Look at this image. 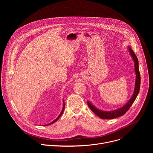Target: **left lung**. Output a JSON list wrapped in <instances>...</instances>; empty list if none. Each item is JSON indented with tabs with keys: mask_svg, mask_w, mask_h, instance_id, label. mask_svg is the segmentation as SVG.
Instances as JSON below:
<instances>
[{
	"mask_svg": "<svg viewBox=\"0 0 153 153\" xmlns=\"http://www.w3.org/2000/svg\"><path fill=\"white\" fill-rule=\"evenodd\" d=\"M129 53L132 56V57L133 59V60L134 62V67H135V72L136 74V83H135V89L134 91V94L131 98L130 99V100L127 103H126L123 107L117 109V110L111 111H103L98 110L96 107H94L90 102L88 101L87 103H88V105L89 108L91 109V111L94 112L97 116H99L100 118L103 119H114L118 117H120L121 116L124 115L127 111L129 110V108L131 106L134 102L135 101L139 90H140V72H139V62H138V59L136 54H134V51L132 50V49L130 47H128Z\"/></svg>",
	"mask_w": 153,
	"mask_h": 153,
	"instance_id": "1",
	"label": "left lung"
}]
</instances>
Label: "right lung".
<instances>
[{
    "instance_id": "right-lung-1",
    "label": "right lung",
    "mask_w": 153,
    "mask_h": 153,
    "mask_svg": "<svg viewBox=\"0 0 153 153\" xmlns=\"http://www.w3.org/2000/svg\"><path fill=\"white\" fill-rule=\"evenodd\" d=\"M64 109H65V102H64V101H63V109H62V111H61V113H60V114H59V116L54 120V121H53L51 123H49V124H48V125H51V124H53V123H54V122H56L58 119H59V118L61 116V115L63 114V111H64Z\"/></svg>"
}]
</instances>
